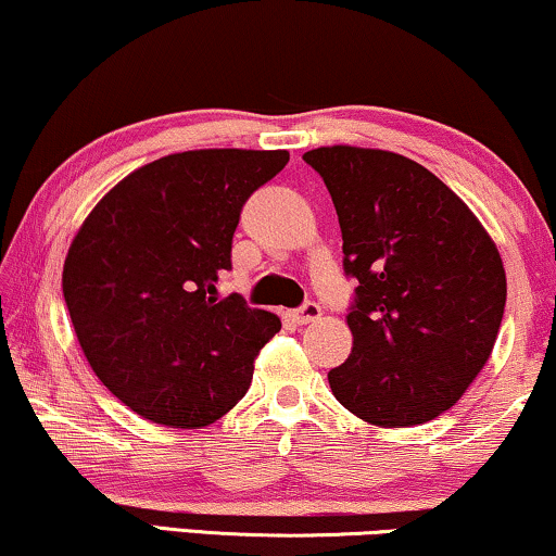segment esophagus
<instances>
[{
  "instance_id": "esophagus-1",
  "label": "esophagus",
  "mask_w": 556,
  "mask_h": 556,
  "mask_svg": "<svg viewBox=\"0 0 556 556\" xmlns=\"http://www.w3.org/2000/svg\"><path fill=\"white\" fill-rule=\"evenodd\" d=\"M323 315V309H319V304L317 302H304L302 307H296L294 312H292V319L296 325H307V323H315V319Z\"/></svg>"
}]
</instances>
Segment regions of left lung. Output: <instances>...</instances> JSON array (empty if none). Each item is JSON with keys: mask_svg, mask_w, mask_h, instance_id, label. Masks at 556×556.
<instances>
[{"mask_svg": "<svg viewBox=\"0 0 556 556\" xmlns=\"http://www.w3.org/2000/svg\"><path fill=\"white\" fill-rule=\"evenodd\" d=\"M302 159L330 191L342 269L357 281L353 353L327 372L332 395L375 426L433 420L494 350L506 304L496 244L441 178L405 155L332 146Z\"/></svg>", "mask_w": 556, "mask_h": 556, "instance_id": "left-lung-1", "label": "left lung"}]
</instances>
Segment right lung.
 <instances>
[{
	"instance_id": "obj_1",
	"label": "right lung",
	"mask_w": 556,
	"mask_h": 556,
	"mask_svg": "<svg viewBox=\"0 0 556 556\" xmlns=\"http://www.w3.org/2000/svg\"><path fill=\"white\" fill-rule=\"evenodd\" d=\"M287 151H186L132 170L85 218L62 294L100 382L153 424L201 428L252 386L254 357L281 330L241 294L211 296L231 269L249 197Z\"/></svg>"
}]
</instances>
